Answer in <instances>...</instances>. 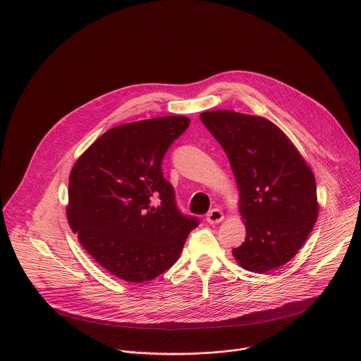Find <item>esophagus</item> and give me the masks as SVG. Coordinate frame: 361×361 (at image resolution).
Segmentation results:
<instances>
[{"instance_id":"obj_1","label":"esophagus","mask_w":361,"mask_h":361,"mask_svg":"<svg viewBox=\"0 0 361 361\" xmlns=\"http://www.w3.org/2000/svg\"><path fill=\"white\" fill-rule=\"evenodd\" d=\"M205 219H207V221L210 224H217V223L223 221L224 214H223V212L220 209H213L212 212H209V214H207V217H205Z\"/></svg>"}]
</instances>
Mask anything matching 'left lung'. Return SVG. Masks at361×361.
I'll return each mask as SVG.
<instances>
[{
  "label": "left lung",
  "mask_w": 361,
  "mask_h": 361,
  "mask_svg": "<svg viewBox=\"0 0 361 361\" xmlns=\"http://www.w3.org/2000/svg\"><path fill=\"white\" fill-rule=\"evenodd\" d=\"M200 120L224 148L240 192L244 243L233 250L251 271H273L298 252L319 216L316 178L291 140L270 120L230 110Z\"/></svg>",
  "instance_id": "left-lung-1"
}]
</instances>
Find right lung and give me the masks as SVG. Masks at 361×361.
<instances>
[{"label": "right lung", "instance_id": "right-lung-1", "mask_svg": "<svg viewBox=\"0 0 361 361\" xmlns=\"http://www.w3.org/2000/svg\"><path fill=\"white\" fill-rule=\"evenodd\" d=\"M188 126L184 116H167L110 128L73 166L68 224L92 259L124 281L169 270L198 226L178 212L161 171L166 151Z\"/></svg>", "mask_w": 361, "mask_h": 361}]
</instances>
